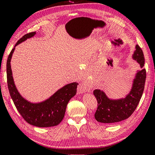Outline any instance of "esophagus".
Returning a JSON list of instances; mask_svg holds the SVG:
<instances>
[{"mask_svg":"<svg viewBox=\"0 0 155 155\" xmlns=\"http://www.w3.org/2000/svg\"><path fill=\"white\" fill-rule=\"evenodd\" d=\"M91 90V87L89 85L87 81H83V82L79 86V91L81 93H84V92H90Z\"/></svg>","mask_w":155,"mask_h":155,"instance_id":"34e87169","label":"esophagus"}]
</instances>
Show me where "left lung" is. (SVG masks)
Wrapping results in <instances>:
<instances>
[{
  "instance_id": "1",
  "label": "left lung",
  "mask_w": 155,
  "mask_h": 155,
  "mask_svg": "<svg viewBox=\"0 0 155 155\" xmlns=\"http://www.w3.org/2000/svg\"><path fill=\"white\" fill-rule=\"evenodd\" d=\"M135 48L133 58L137 61L142 70L136 74L130 93L124 98L111 100L103 91H94V95L98 102V107L94 117L98 122L114 124L122 121L129 117L137 108L144 90L146 71L145 68H143L145 60L142 50L138 45L136 46Z\"/></svg>"
}]
</instances>
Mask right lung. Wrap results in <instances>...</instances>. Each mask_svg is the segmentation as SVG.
I'll return each mask as SVG.
<instances>
[{"instance_id": "right-lung-1", "label": "right lung", "mask_w": 155, "mask_h": 155, "mask_svg": "<svg viewBox=\"0 0 155 155\" xmlns=\"http://www.w3.org/2000/svg\"><path fill=\"white\" fill-rule=\"evenodd\" d=\"M35 34V32L26 34L17 41L15 46L27 39L32 38ZM15 46L7 61V78L10 96L15 107L25 121L31 125L38 127H51L58 125L64 119L68 102L77 94L78 83L68 84L41 103H32L27 101L18 92L12 77L10 62Z\"/></svg>"}]
</instances>
